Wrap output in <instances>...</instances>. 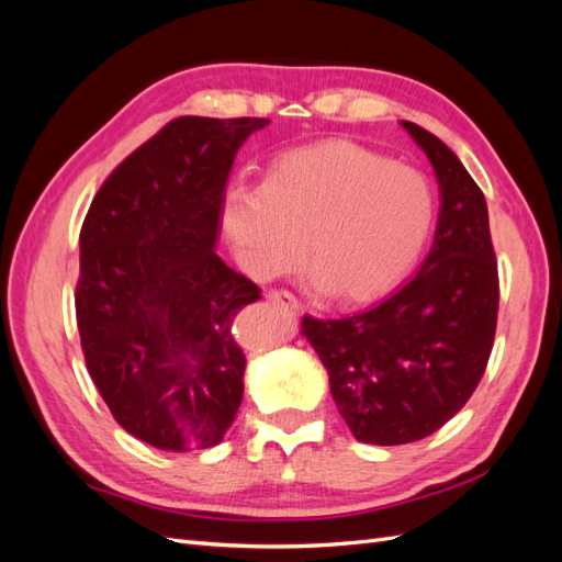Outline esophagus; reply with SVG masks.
Masks as SVG:
<instances>
[{
  "label": "esophagus",
  "mask_w": 562,
  "mask_h": 562,
  "mask_svg": "<svg viewBox=\"0 0 562 562\" xmlns=\"http://www.w3.org/2000/svg\"><path fill=\"white\" fill-rule=\"evenodd\" d=\"M267 302L274 304L277 310L288 312V314H297V312H300V304H297L295 295L288 293V291H271V293L267 295Z\"/></svg>",
  "instance_id": "esophagus-1"
}]
</instances>
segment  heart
<instances>
[{
  "label": "heart",
  "mask_w": 562,
  "mask_h": 562,
  "mask_svg": "<svg viewBox=\"0 0 562 562\" xmlns=\"http://www.w3.org/2000/svg\"><path fill=\"white\" fill-rule=\"evenodd\" d=\"M436 220V194L417 168L345 140L291 149L258 187L236 182L223 227L255 279L312 262V285L345 304L384 297L415 269Z\"/></svg>",
  "instance_id": "obj_1"
}]
</instances>
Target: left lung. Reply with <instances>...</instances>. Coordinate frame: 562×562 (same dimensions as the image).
<instances>
[{
    "label": "left lung",
    "instance_id": "obj_1",
    "mask_svg": "<svg viewBox=\"0 0 562 562\" xmlns=\"http://www.w3.org/2000/svg\"><path fill=\"white\" fill-rule=\"evenodd\" d=\"M401 124L429 157L440 190L427 260L378 307L349 318H302L339 415L356 440L372 446L427 438L462 411L485 372L499 310L481 187L443 140Z\"/></svg>",
    "mask_w": 562,
    "mask_h": 562
}]
</instances>
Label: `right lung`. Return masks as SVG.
Here are the masks:
<instances>
[{
    "instance_id": "obj_1",
    "label": "right lung",
    "mask_w": 562,
    "mask_h": 562,
    "mask_svg": "<svg viewBox=\"0 0 562 562\" xmlns=\"http://www.w3.org/2000/svg\"><path fill=\"white\" fill-rule=\"evenodd\" d=\"M269 119L178 116L100 187L79 234L77 328L122 427L159 450L213 448L244 398L232 323L260 288L217 258L236 151Z\"/></svg>"
}]
</instances>
